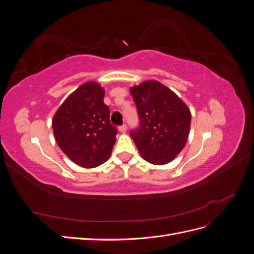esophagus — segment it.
Masks as SVG:
<instances>
[{
	"mask_svg": "<svg viewBox=\"0 0 254 254\" xmlns=\"http://www.w3.org/2000/svg\"><path fill=\"white\" fill-rule=\"evenodd\" d=\"M126 130H127V126L124 124V125H121V126H119V131L120 132H126Z\"/></svg>",
	"mask_w": 254,
	"mask_h": 254,
	"instance_id": "1",
	"label": "esophagus"
}]
</instances>
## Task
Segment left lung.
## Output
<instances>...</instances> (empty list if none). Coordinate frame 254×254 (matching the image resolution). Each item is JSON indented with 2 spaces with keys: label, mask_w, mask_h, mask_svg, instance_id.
Masks as SVG:
<instances>
[{
  "label": "left lung",
  "mask_w": 254,
  "mask_h": 254,
  "mask_svg": "<svg viewBox=\"0 0 254 254\" xmlns=\"http://www.w3.org/2000/svg\"><path fill=\"white\" fill-rule=\"evenodd\" d=\"M139 114V126L131 130L141 156L151 164L171 162L183 149L190 126V112L164 84L144 81L130 90Z\"/></svg>",
  "instance_id": "1"
}]
</instances>
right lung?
I'll return each mask as SVG.
<instances>
[{
  "mask_svg": "<svg viewBox=\"0 0 254 254\" xmlns=\"http://www.w3.org/2000/svg\"><path fill=\"white\" fill-rule=\"evenodd\" d=\"M105 91L97 82H86L68 96L53 119L55 139L74 163L92 168L110 157L118 129L110 123Z\"/></svg>",
  "mask_w": 254,
  "mask_h": 254,
  "instance_id": "add662e5",
  "label": "right lung"
}]
</instances>
